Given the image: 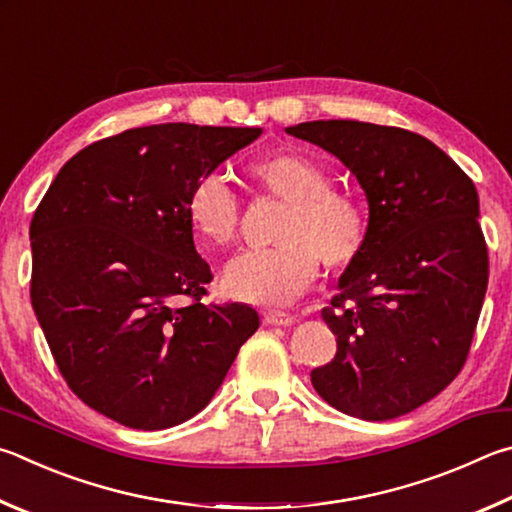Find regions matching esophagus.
Here are the masks:
<instances>
[{
	"label": "esophagus",
	"mask_w": 512,
	"mask_h": 512,
	"mask_svg": "<svg viewBox=\"0 0 512 512\" xmlns=\"http://www.w3.org/2000/svg\"><path fill=\"white\" fill-rule=\"evenodd\" d=\"M263 319H265V324H270V326H292L294 324V317L288 315V312H281V310H267Z\"/></svg>",
	"instance_id": "esophagus-1"
}]
</instances>
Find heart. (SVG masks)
I'll list each match as a JSON object with an SVG mask.
<instances>
[{"label": "heart", "instance_id": "obj_1", "mask_svg": "<svg viewBox=\"0 0 512 512\" xmlns=\"http://www.w3.org/2000/svg\"><path fill=\"white\" fill-rule=\"evenodd\" d=\"M249 175L265 195L283 202L272 231L279 245L233 256L222 272V288L254 306H290L315 283L319 261L333 270L355 261L366 240V215L360 202L330 184L328 170L303 152H270L251 161ZM186 213L213 247L238 238L242 206L220 173L195 179Z\"/></svg>", "mask_w": 512, "mask_h": 512}]
</instances>
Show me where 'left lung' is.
<instances>
[{
    "instance_id": "8db88e82",
    "label": "left lung",
    "mask_w": 512,
    "mask_h": 512,
    "mask_svg": "<svg viewBox=\"0 0 512 512\" xmlns=\"http://www.w3.org/2000/svg\"><path fill=\"white\" fill-rule=\"evenodd\" d=\"M328 150L369 200V229L321 317L337 353L310 373L330 407L362 420L405 416L468 360L488 288V245L472 179L416 132L362 121L285 130Z\"/></svg>"
}]
</instances>
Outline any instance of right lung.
<instances>
[{"mask_svg":"<svg viewBox=\"0 0 512 512\" xmlns=\"http://www.w3.org/2000/svg\"><path fill=\"white\" fill-rule=\"evenodd\" d=\"M261 128L161 123L76 152L31 220V303L58 371L98 414L166 429L202 411L258 312L204 303L186 200Z\"/></svg>","mask_w":512,"mask_h":512,"instance_id":"right-lung-1","label":"right lung"}]
</instances>
